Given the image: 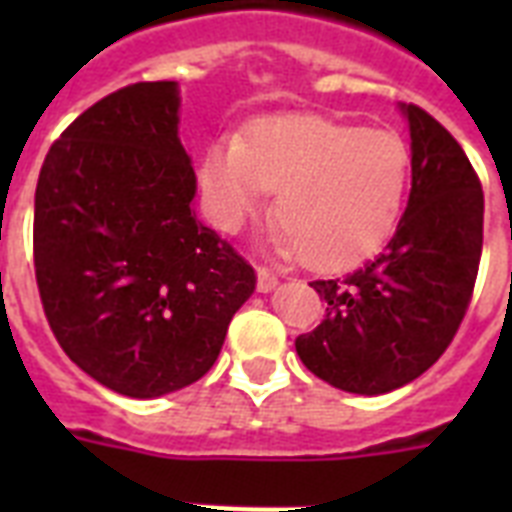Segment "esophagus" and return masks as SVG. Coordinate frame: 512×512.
<instances>
[{
  "instance_id": "1",
  "label": "esophagus",
  "mask_w": 512,
  "mask_h": 512,
  "mask_svg": "<svg viewBox=\"0 0 512 512\" xmlns=\"http://www.w3.org/2000/svg\"><path fill=\"white\" fill-rule=\"evenodd\" d=\"M279 279H276V273H271L268 268H257V292H271L276 289Z\"/></svg>"
}]
</instances>
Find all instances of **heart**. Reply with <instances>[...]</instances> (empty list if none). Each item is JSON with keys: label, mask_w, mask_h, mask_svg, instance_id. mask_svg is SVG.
<instances>
[{"label": "heart", "mask_w": 512, "mask_h": 512, "mask_svg": "<svg viewBox=\"0 0 512 512\" xmlns=\"http://www.w3.org/2000/svg\"><path fill=\"white\" fill-rule=\"evenodd\" d=\"M412 156L398 132L324 116H273L247 140L223 135L204 151L199 185L209 220L239 233L276 193L268 241L313 268L342 271L377 255L404 212Z\"/></svg>", "instance_id": "heart-1"}]
</instances>
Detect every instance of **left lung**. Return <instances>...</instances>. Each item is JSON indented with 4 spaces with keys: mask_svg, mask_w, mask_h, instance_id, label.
<instances>
[{
    "mask_svg": "<svg viewBox=\"0 0 512 512\" xmlns=\"http://www.w3.org/2000/svg\"><path fill=\"white\" fill-rule=\"evenodd\" d=\"M412 138V193L382 255L345 279L313 281L327 313L295 340L332 388L382 396L436 364L476 287L484 191L460 143L422 108L401 103Z\"/></svg>",
    "mask_w": 512,
    "mask_h": 512,
    "instance_id": "8db88e82",
    "label": "left lung"
}]
</instances>
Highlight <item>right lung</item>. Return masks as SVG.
Here are the masks:
<instances>
[{
	"label": "right lung",
	"instance_id": "right-lung-1",
	"mask_svg": "<svg viewBox=\"0 0 512 512\" xmlns=\"http://www.w3.org/2000/svg\"><path fill=\"white\" fill-rule=\"evenodd\" d=\"M177 82L130 84L55 140L34 199V265L60 348L92 380L159 398L212 369L255 271L201 223Z\"/></svg>",
	"mask_w": 512,
	"mask_h": 512
}]
</instances>
